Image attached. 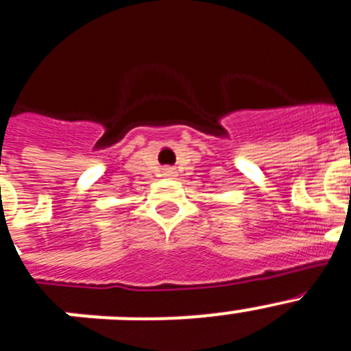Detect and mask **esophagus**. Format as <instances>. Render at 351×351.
I'll use <instances>...</instances> for the list:
<instances>
[{"label": "esophagus", "mask_w": 351, "mask_h": 351, "mask_svg": "<svg viewBox=\"0 0 351 351\" xmlns=\"http://www.w3.org/2000/svg\"><path fill=\"white\" fill-rule=\"evenodd\" d=\"M164 175H166V176H175V171H173V167H166V169H164Z\"/></svg>", "instance_id": "1"}]
</instances>
